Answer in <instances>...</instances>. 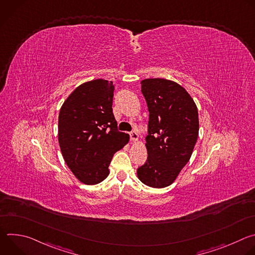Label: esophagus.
I'll return each instance as SVG.
<instances>
[{"instance_id": "esophagus-1", "label": "esophagus", "mask_w": 255, "mask_h": 255, "mask_svg": "<svg viewBox=\"0 0 255 255\" xmlns=\"http://www.w3.org/2000/svg\"><path fill=\"white\" fill-rule=\"evenodd\" d=\"M129 135H130V140L131 141H137L138 140V134L135 131H131L129 133Z\"/></svg>"}]
</instances>
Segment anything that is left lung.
Returning a JSON list of instances; mask_svg holds the SVG:
<instances>
[{
  "mask_svg": "<svg viewBox=\"0 0 255 255\" xmlns=\"http://www.w3.org/2000/svg\"><path fill=\"white\" fill-rule=\"evenodd\" d=\"M149 121L145 138L147 160L138 167V178L151 188L171 185L189 162L199 135L197 106L175 82L146 79L141 82Z\"/></svg>",
  "mask_w": 255,
  "mask_h": 255,
  "instance_id": "8db88e82",
  "label": "left lung"
}]
</instances>
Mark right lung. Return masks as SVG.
I'll use <instances>...</instances> for the list:
<instances>
[{
  "instance_id": "obj_1",
  "label": "right lung",
  "mask_w": 255,
  "mask_h": 255,
  "mask_svg": "<svg viewBox=\"0 0 255 255\" xmlns=\"http://www.w3.org/2000/svg\"><path fill=\"white\" fill-rule=\"evenodd\" d=\"M113 96V82L94 80L79 86L60 108V150L69 169L86 185H97L109 175L113 155L129 141V135L117 129Z\"/></svg>"
}]
</instances>
